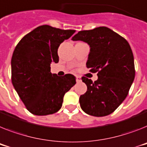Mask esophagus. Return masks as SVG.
<instances>
[{
    "instance_id": "obj_1",
    "label": "esophagus",
    "mask_w": 147,
    "mask_h": 147,
    "mask_svg": "<svg viewBox=\"0 0 147 147\" xmlns=\"http://www.w3.org/2000/svg\"><path fill=\"white\" fill-rule=\"evenodd\" d=\"M76 81H77V82H81V78L79 76H76Z\"/></svg>"
}]
</instances>
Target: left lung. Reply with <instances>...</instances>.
Returning a JSON list of instances; mask_svg holds the SVG:
<instances>
[{"instance_id":"obj_1","label":"left lung","mask_w":147,"mask_h":147,"mask_svg":"<svg viewBox=\"0 0 147 147\" xmlns=\"http://www.w3.org/2000/svg\"><path fill=\"white\" fill-rule=\"evenodd\" d=\"M71 40L90 45L86 65L91 72H98L94 82L81 78L87 87L79 98L81 109L94 117L109 115L126 98L134 79V56L129 42L106 27L81 30Z\"/></svg>"}]
</instances>
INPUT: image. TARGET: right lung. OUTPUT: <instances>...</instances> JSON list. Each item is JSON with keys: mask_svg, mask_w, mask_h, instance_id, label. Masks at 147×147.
I'll list each match as a JSON object with an SVG mask.
<instances>
[{"mask_svg": "<svg viewBox=\"0 0 147 147\" xmlns=\"http://www.w3.org/2000/svg\"><path fill=\"white\" fill-rule=\"evenodd\" d=\"M74 30L42 25L20 40L11 60L12 83L27 109L34 115L57 112L63 96L76 84V77H58L51 72V63H58L57 49Z\"/></svg>", "mask_w": 147, "mask_h": 147, "instance_id": "add662e5", "label": "right lung"}]
</instances>
